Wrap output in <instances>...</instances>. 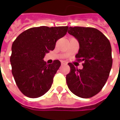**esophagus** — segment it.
<instances>
[{
  "label": "esophagus",
  "mask_w": 120,
  "mask_h": 120,
  "mask_svg": "<svg viewBox=\"0 0 120 120\" xmlns=\"http://www.w3.org/2000/svg\"><path fill=\"white\" fill-rule=\"evenodd\" d=\"M61 64H62V65H66L68 63L66 62L65 61H62V62H61Z\"/></svg>",
  "instance_id": "34e87169"
}]
</instances>
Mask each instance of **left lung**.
Returning <instances> with one entry per match:
<instances>
[{
  "instance_id": "left-lung-1",
  "label": "left lung",
  "mask_w": 120,
  "mask_h": 120,
  "mask_svg": "<svg viewBox=\"0 0 120 120\" xmlns=\"http://www.w3.org/2000/svg\"><path fill=\"white\" fill-rule=\"evenodd\" d=\"M68 33L78 40L80 45L75 57L83 62V69H78L69 63L71 71L66 75L69 90L80 98H91L105 86L112 65L110 42L96 28L69 27Z\"/></svg>"
}]
</instances>
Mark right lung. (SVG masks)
I'll return each instance as SVG.
<instances>
[{
  "label": "right lung",
  "mask_w": 120,
  "mask_h": 120,
  "mask_svg": "<svg viewBox=\"0 0 120 120\" xmlns=\"http://www.w3.org/2000/svg\"><path fill=\"white\" fill-rule=\"evenodd\" d=\"M68 26L31 27L20 34L12 44L11 72L19 90L29 98L44 95L51 87L61 63L55 60L47 65L45 53L54 50L58 40L65 35Z\"/></svg>",
  "instance_id": "1"
}]
</instances>
